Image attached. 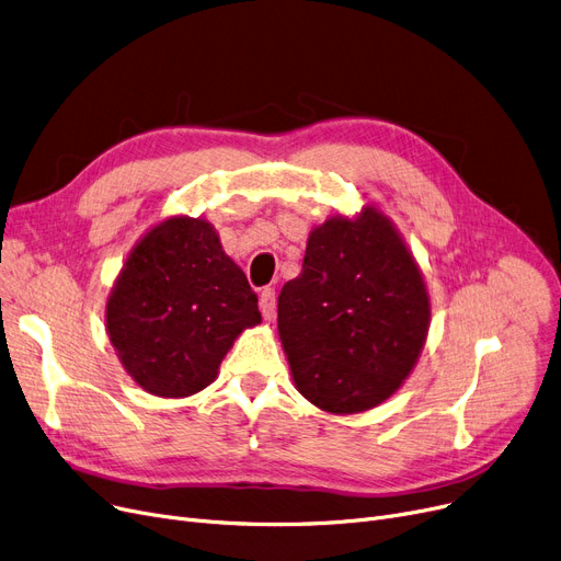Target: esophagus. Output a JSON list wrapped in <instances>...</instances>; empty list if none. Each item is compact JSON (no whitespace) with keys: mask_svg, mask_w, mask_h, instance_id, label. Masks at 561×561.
I'll use <instances>...</instances> for the list:
<instances>
[{"mask_svg":"<svg viewBox=\"0 0 561 561\" xmlns=\"http://www.w3.org/2000/svg\"><path fill=\"white\" fill-rule=\"evenodd\" d=\"M260 312L264 319H272L276 317V291L272 287H264L260 291Z\"/></svg>","mask_w":561,"mask_h":561,"instance_id":"1","label":"esophagus"}]
</instances>
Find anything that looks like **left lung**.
I'll return each mask as SVG.
<instances>
[{
	"instance_id": "obj_1",
	"label": "left lung",
	"mask_w": 561,
	"mask_h": 561,
	"mask_svg": "<svg viewBox=\"0 0 561 561\" xmlns=\"http://www.w3.org/2000/svg\"><path fill=\"white\" fill-rule=\"evenodd\" d=\"M432 322L420 264L375 205L308 234L304 270L278 297L297 390L333 415L383 404L413 371Z\"/></svg>"
}]
</instances>
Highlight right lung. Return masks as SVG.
<instances>
[{
    "instance_id": "add662e5",
    "label": "right lung",
    "mask_w": 561,
    "mask_h": 561,
    "mask_svg": "<svg viewBox=\"0 0 561 561\" xmlns=\"http://www.w3.org/2000/svg\"><path fill=\"white\" fill-rule=\"evenodd\" d=\"M118 360L157 397L207 388L242 331L262 322L244 272L203 217H169L129 251L104 310Z\"/></svg>"
}]
</instances>
